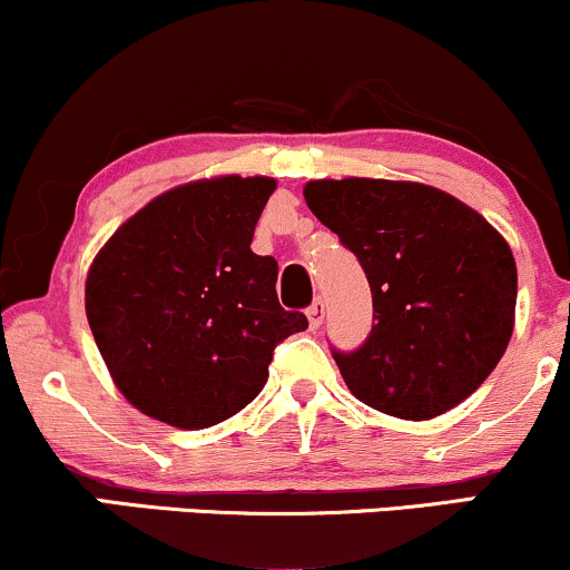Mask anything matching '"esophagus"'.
<instances>
[{"label": "esophagus", "instance_id": "obj_1", "mask_svg": "<svg viewBox=\"0 0 570 570\" xmlns=\"http://www.w3.org/2000/svg\"><path fill=\"white\" fill-rule=\"evenodd\" d=\"M324 299L318 297V299H313V305L307 307V322H311V330H318V326H322V322H324Z\"/></svg>", "mask_w": 570, "mask_h": 570}]
</instances>
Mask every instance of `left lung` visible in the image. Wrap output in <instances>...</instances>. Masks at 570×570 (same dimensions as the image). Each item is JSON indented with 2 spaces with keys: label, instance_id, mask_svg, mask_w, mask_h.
Returning <instances> with one entry per match:
<instances>
[{
  "label": "left lung",
  "instance_id": "8db88e82",
  "mask_svg": "<svg viewBox=\"0 0 570 570\" xmlns=\"http://www.w3.org/2000/svg\"><path fill=\"white\" fill-rule=\"evenodd\" d=\"M305 200L370 281L367 340L332 348L351 394L404 421H429L474 394L514 330L517 265L501 233L417 181H307Z\"/></svg>",
  "mask_w": 570,
  "mask_h": 570
}]
</instances>
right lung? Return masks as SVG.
Instances as JSON below:
<instances>
[{
    "label": "right lung",
    "mask_w": 570,
    "mask_h": 570,
    "mask_svg": "<svg viewBox=\"0 0 570 570\" xmlns=\"http://www.w3.org/2000/svg\"><path fill=\"white\" fill-rule=\"evenodd\" d=\"M276 181L217 176L149 200L96 254L85 313L120 394L155 421L208 429L267 383L281 340L307 330L278 305V263L252 252Z\"/></svg>",
    "instance_id": "add662e5"
}]
</instances>
